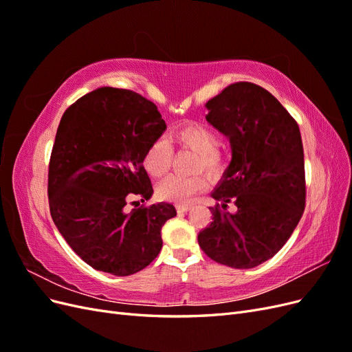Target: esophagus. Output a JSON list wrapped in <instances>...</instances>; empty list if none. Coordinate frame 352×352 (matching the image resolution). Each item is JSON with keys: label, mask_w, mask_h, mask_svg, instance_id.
<instances>
[{"label": "esophagus", "mask_w": 352, "mask_h": 352, "mask_svg": "<svg viewBox=\"0 0 352 352\" xmlns=\"http://www.w3.org/2000/svg\"><path fill=\"white\" fill-rule=\"evenodd\" d=\"M189 202H177L176 204V210L179 211V212H184V211H186L188 208H189Z\"/></svg>", "instance_id": "1"}]
</instances>
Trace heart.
<instances>
[{
	"label": "heart",
	"mask_w": 352,
	"mask_h": 352,
	"mask_svg": "<svg viewBox=\"0 0 352 352\" xmlns=\"http://www.w3.org/2000/svg\"><path fill=\"white\" fill-rule=\"evenodd\" d=\"M170 142L177 146L195 151L192 158L194 168H206L211 176L223 172L226 164V154L219 146V135L210 126L202 123H184L173 127L168 133ZM173 148L160 138L145 153L144 166L151 176H163L172 164ZM207 186V177L202 172L190 175H168L157 184V195L168 201H188L199 194Z\"/></svg>",
	"instance_id": "heart-1"
}]
</instances>
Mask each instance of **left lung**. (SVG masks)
I'll use <instances>...</instances> for the list:
<instances>
[{
  "label": "left lung",
  "instance_id": "8db88e82",
  "mask_svg": "<svg viewBox=\"0 0 352 352\" xmlns=\"http://www.w3.org/2000/svg\"><path fill=\"white\" fill-rule=\"evenodd\" d=\"M206 107L225 133L232 162L212 198V220L198 233L211 260L252 269L270 260L292 235L305 208V168L296 120L273 95L251 82L229 85ZM233 201L235 215L227 211Z\"/></svg>",
  "mask_w": 352,
  "mask_h": 352
}]
</instances>
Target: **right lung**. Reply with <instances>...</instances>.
<instances>
[{
  "instance_id": "right-lung-1",
  "label": "right lung",
  "mask_w": 352,
  "mask_h": 352,
  "mask_svg": "<svg viewBox=\"0 0 352 352\" xmlns=\"http://www.w3.org/2000/svg\"><path fill=\"white\" fill-rule=\"evenodd\" d=\"M166 129L157 105L131 89L104 87L63 114L48 166L51 217L69 247L95 270L129 276L163 247L162 228L176 216L153 195L142 166ZM135 208L126 211L125 206Z\"/></svg>"
}]
</instances>
